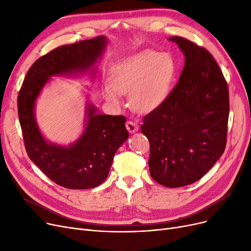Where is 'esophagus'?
<instances>
[{
    "label": "esophagus",
    "mask_w": 251,
    "mask_h": 251,
    "mask_svg": "<svg viewBox=\"0 0 251 251\" xmlns=\"http://www.w3.org/2000/svg\"><path fill=\"white\" fill-rule=\"evenodd\" d=\"M126 128L129 131V133H134L138 130V125H137V123H135L133 121H127Z\"/></svg>",
    "instance_id": "esophagus-1"
}]
</instances>
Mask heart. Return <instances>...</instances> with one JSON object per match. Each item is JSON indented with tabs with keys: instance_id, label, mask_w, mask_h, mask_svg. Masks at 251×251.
<instances>
[{
	"instance_id": "obj_1",
	"label": "heart",
	"mask_w": 251,
	"mask_h": 251,
	"mask_svg": "<svg viewBox=\"0 0 251 251\" xmlns=\"http://www.w3.org/2000/svg\"><path fill=\"white\" fill-rule=\"evenodd\" d=\"M176 74V62L168 52L148 50L121 63L103 88L108 101L118 104L121 94H129V102L138 113H150L168 97Z\"/></svg>"
}]
</instances>
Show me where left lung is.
<instances>
[{"instance_id": "1", "label": "left lung", "mask_w": 251, "mask_h": 251, "mask_svg": "<svg viewBox=\"0 0 251 251\" xmlns=\"http://www.w3.org/2000/svg\"><path fill=\"white\" fill-rule=\"evenodd\" d=\"M169 41L185 57L179 81L166 100L143 117L141 132L150 140V173L170 188L204 176L226 148L229 90L214 57L181 36Z\"/></svg>"}]
</instances>
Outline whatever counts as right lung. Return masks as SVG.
<instances>
[{
    "label": "right lung",
    "instance_id": "obj_1",
    "mask_svg": "<svg viewBox=\"0 0 251 251\" xmlns=\"http://www.w3.org/2000/svg\"><path fill=\"white\" fill-rule=\"evenodd\" d=\"M107 43L104 36H98L50 50L33 63L18 95L26 152L46 176L68 189L95 188L107 179L116 151L129 136L126 118L97 114L95 105L87 103L82 135L69 147H63L44 138L36 123L35 101L51 76L82 74L88 70L95 76L94 66Z\"/></svg>",
    "mask_w": 251,
    "mask_h": 251
}]
</instances>
